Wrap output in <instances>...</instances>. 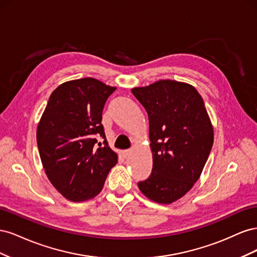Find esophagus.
Masks as SVG:
<instances>
[{"instance_id":"1","label":"esophagus","mask_w":257,"mask_h":257,"mask_svg":"<svg viewBox=\"0 0 257 257\" xmlns=\"http://www.w3.org/2000/svg\"><path fill=\"white\" fill-rule=\"evenodd\" d=\"M131 153H132L131 150H123V151H122V155H123L124 158H127Z\"/></svg>"}]
</instances>
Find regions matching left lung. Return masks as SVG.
<instances>
[{
    "label": "left lung",
    "instance_id": "left-lung-1",
    "mask_svg": "<svg viewBox=\"0 0 257 257\" xmlns=\"http://www.w3.org/2000/svg\"><path fill=\"white\" fill-rule=\"evenodd\" d=\"M149 118L152 173L138 188L159 204L188 193L203 172L213 145V127L204 100L193 85L160 80L134 88Z\"/></svg>",
    "mask_w": 257,
    "mask_h": 257
}]
</instances>
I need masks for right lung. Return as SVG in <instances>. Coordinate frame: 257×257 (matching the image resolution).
Listing matches in <instances>:
<instances>
[{
  "label": "right lung",
  "mask_w": 257,
  "mask_h": 257,
  "mask_svg": "<svg viewBox=\"0 0 257 257\" xmlns=\"http://www.w3.org/2000/svg\"><path fill=\"white\" fill-rule=\"evenodd\" d=\"M114 90L90 77L62 83L38 123L36 141L45 173L68 200L95 197L118 162L102 124L105 103Z\"/></svg>",
  "instance_id": "right-lung-1"
}]
</instances>
